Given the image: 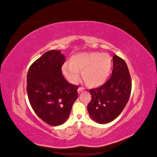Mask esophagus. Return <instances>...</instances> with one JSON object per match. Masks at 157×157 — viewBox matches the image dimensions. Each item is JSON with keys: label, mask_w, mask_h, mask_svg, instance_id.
<instances>
[{"label": "esophagus", "mask_w": 157, "mask_h": 157, "mask_svg": "<svg viewBox=\"0 0 157 157\" xmlns=\"http://www.w3.org/2000/svg\"><path fill=\"white\" fill-rule=\"evenodd\" d=\"M83 90H84V88L79 87V88H78V90H77V91H78V93H80V92H81L82 91H83Z\"/></svg>", "instance_id": "obj_1"}]
</instances>
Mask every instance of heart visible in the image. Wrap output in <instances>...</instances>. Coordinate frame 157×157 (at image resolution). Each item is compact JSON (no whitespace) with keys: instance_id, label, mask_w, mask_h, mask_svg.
<instances>
[{"instance_id":"heart-1","label":"heart","mask_w":157,"mask_h":157,"mask_svg":"<svg viewBox=\"0 0 157 157\" xmlns=\"http://www.w3.org/2000/svg\"><path fill=\"white\" fill-rule=\"evenodd\" d=\"M112 59L107 53L82 52L73 55L69 63L65 62L61 67L65 78L71 83H76L81 71L82 78L86 85L97 87L106 81L111 72Z\"/></svg>"}]
</instances>
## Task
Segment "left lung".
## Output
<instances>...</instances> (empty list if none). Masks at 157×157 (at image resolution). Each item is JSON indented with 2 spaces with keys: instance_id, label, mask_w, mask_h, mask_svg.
<instances>
[{
  "instance_id": "left-lung-1",
  "label": "left lung",
  "mask_w": 157,
  "mask_h": 157,
  "mask_svg": "<svg viewBox=\"0 0 157 157\" xmlns=\"http://www.w3.org/2000/svg\"><path fill=\"white\" fill-rule=\"evenodd\" d=\"M112 75L101 86L90 90L92 99L87 107L92 120L99 124H107L120 115L129 99L132 82L125 61L113 57Z\"/></svg>"
}]
</instances>
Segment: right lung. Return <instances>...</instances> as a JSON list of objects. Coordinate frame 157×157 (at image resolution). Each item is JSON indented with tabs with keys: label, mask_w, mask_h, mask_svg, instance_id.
<instances>
[{
	"label": "right lung",
	"mask_w": 157,
	"mask_h": 157,
	"mask_svg": "<svg viewBox=\"0 0 157 157\" xmlns=\"http://www.w3.org/2000/svg\"><path fill=\"white\" fill-rule=\"evenodd\" d=\"M65 61L60 50L46 52L29 69L27 92L31 105L40 119L57 126L67 120L78 98V86L69 83L61 73Z\"/></svg>",
	"instance_id": "1"
}]
</instances>
